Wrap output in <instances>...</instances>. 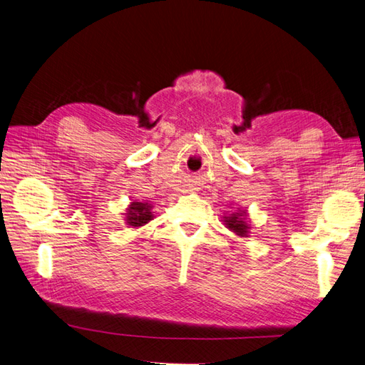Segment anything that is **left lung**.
I'll return each mask as SVG.
<instances>
[{
	"label": "left lung",
	"instance_id": "left-lung-1",
	"mask_svg": "<svg viewBox=\"0 0 365 365\" xmlns=\"http://www.w3.org/2000/svg\"><path fill=\"white\" fill-rule=\"evenodd\" d=\"M237 216H239V213L227 217V219H225L227 227H228L230 230H233L237 236H245V235H247V230H248V225L244 222V220L239 219Z\"/></svg>",
	"mask_w": 365,
	"mask_h": 365
}]
</instances>
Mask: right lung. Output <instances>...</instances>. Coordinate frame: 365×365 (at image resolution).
<instances>
[{
  "label": "right lung",
  "instance_id": "obj_1",
  "mask_svg": "<svg viewBox=\"0 0 365 365\" xmlns=\"http://www.w3.org/2000/svg\"><path fill=\"white\" fill-rule=\"evenodd\" d=\"M152 219L150 205L143 202H134L129 207L128 213V224L132 227H141L143 224H148Z\"/></svg>",
  "mask_w": 365,
  "mask_h": 365
}]
</instances>
